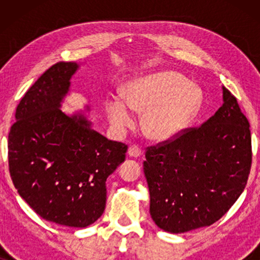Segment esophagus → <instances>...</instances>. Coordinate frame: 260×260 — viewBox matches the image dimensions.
<instances>
[{"label": "esophagus", "instance_id": "1", "mask_svg": "<svg viewBox=\"0 0 260 260\" xmlns=\"http://www.w3.org/2000/svg\"><path fill=\"white\" fill-rule=\"evenodd\" d=\"M127 155L130 156V157H140V156L142 155V150L141 148H138L137 145H131V147L127 149Z\"/></svg>", "mask_w": 260, "mask_h": 260}]
</instances>
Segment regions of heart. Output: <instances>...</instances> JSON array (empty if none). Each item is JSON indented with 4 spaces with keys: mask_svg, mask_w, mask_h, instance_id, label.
<instances>
[{
    "mask_svg": "<svg viewBox=\"0 0 260 260\" xmlns=\"http://www.w3.org/2000/svg\"><path fill=\"white\" fill-rule=\"evenodd\" d=\"M120 98L109 95L105 112L113 129L122 133L143 112L142 127L154 141H168L183 133L200 111L204 94L182 74L161 71L127 81Z\"/></svg>",
    "mask_w": 260,
    "mask_h": 260,
    "instance_id": "b5f03b06",
    "label": "heart"
}]
</instances>
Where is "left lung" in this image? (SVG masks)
Instances as JSON below:
<instances>
[{"instance_id": "left-lung-1", "label": "left lung", "mask_w": 260, "mask_h": 260, "mask_svg": "<svg viewBox=\"0 0 260 260\" xmlns=\"http://www.w3.org/2000/svg\"><path fill=\"white\" fill-rule=\"evenodd\" d=\"M222 102L200 127L145 152L150 215L166 232L212 225L246 186L252 163L250 124L223 86Z\"/></svg>"}]
</instances>
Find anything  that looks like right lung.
Returning a JSON list of instances; mask_svg holds the SVG:
<instances>
[{"instance_id": "1", "label": "right lung", "mask_w": 260, "mask_h": 260, "mask_svg": "<svg viewBox=\"0 0 260 260\" xmlns=\"http://www.w3.org/2000/svg\"><path fill=\"white\" fill-rule=\"evenodd\" d=\"M79 67L56 62L26 92L8 136V159L17 193L37 214L83 229L104 212L106 179L125 161L127 147L97 133L83 111H61Z\"/></svg>"}]
</instances>
